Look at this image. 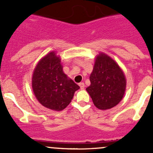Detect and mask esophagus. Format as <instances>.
<instances>
[{
  "label": "esophagus",
  "mask_w": 153,
  "mask_h": 153,
  "mask_svg": "<svg viewBox=\"0 0 153 153\" xmlns=\"http://www.w3.org/2000/svg\"><path fill=\"white\" fill-rule=\"evenodd\" d=\"M79 86H80V88H81V89H84V87H85V85H84V83H80L79 84Z\"/></svg>",
  "instance_id": "34e87169"
}]
</instances>
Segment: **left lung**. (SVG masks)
Here are the masks:
<instances>
[{"label":"left lung","instance_id":"1","mask_svg":"<svg viewBox=\"0 0 153 153\" xmlns=\"http://www.w3.org/2000/svg\"><path fill=\"white\" fill-rule=\"evenodd\" d=\"M89 80L90 85L86 89L98 109H111L122 100L126 77L116 61L106 54L100 52L96 56Z\"/></svg>","mask_w":153,"mask_h":153}]
</instances>
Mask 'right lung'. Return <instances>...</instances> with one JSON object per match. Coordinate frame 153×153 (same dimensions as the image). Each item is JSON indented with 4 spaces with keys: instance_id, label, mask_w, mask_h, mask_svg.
Wrapping results in <instances>:
<instances>
[{
    "instance_id": "obj_1",
    "label": "right lung",
    "mask_w": 153,
    "mask_h": 153,
    "mask_svg": "<svg viewBox=\"0 0 153 153\" xmlns=\"http://www.w3.org/2000/svg\"><path fill=\"white\" fill-rule=\"evenodd\" d=\"M32 87L40 104L54 111L65 109L80 89L64 72L61 58L55 51L38 61L32 74Z\"/></svg>"
}]
</instances>
